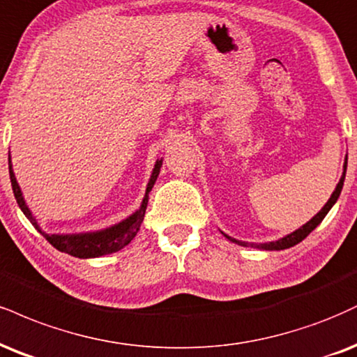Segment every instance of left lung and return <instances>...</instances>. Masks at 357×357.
I'll return each mask as SVG.
<instances>
[{
    "instance_id": "obj_1",
    "label": "left lung",
    "mask_w": 357,
    "mask_h": 357,
    "mask_svg": "<svg viewBox=\"0 0 357 357\" xmlns=\"http://www.w3.org/2000/svg\"><path fill=\"white\" fill-rule=\"evenodd\" d=\"M346 167H347V156H346L344 166H342V176H341V179H339L337 186L334 188L333 195H331V197L328 199V203H326V204L323 206V209H321V211L317 213L314 218H311V220H309V221L306 222V225H303L301 227H299V229L293 231V233H291V234L282 236V238H281V239H278V241L259 243V244H257V243H241V241H238V239H234V238H231V236L225 234V233H222V231H221V233L225 234L226 238L229 239V241H233V243H236V244H241V246L255 248V249H263V251H281V249H287V248H293V246H296V244L301 243L303 239L306 238V236H307L309 233H312V231H314L316 227L321 225V221L324 220L326 214H328V213L331 211V208H333V206L336 204L337 197H339V195H341V191H342V184H344Z\"/></svg>"
}]
</instances>
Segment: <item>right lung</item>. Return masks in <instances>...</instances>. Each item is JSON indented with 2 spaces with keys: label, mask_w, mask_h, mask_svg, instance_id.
Wrapping results in <instances>:
<instances>
[{
  "label": "right lung",
  "mask_w": 357,
  "mask_h": 357,
  "mask_svg": "<svg viewBox=\"0 0 357 357\" xmlns=\"http://www.w3.org/2000/svg\"><path fill=\"white\" fill-rule=\"evenodd\" d=\"M161 166H162V158L161 160H156V162H154L153 173L149 176L148 184H146V192H144L143 201H141V206L135 213L130 214L126 220L98 231H86V233H70V234L68 233L50 234L41 229L40 222H38L36 218L33 216L31 209H29L26 201H24L20 184L16 181L15 171H13L11 153L8 154V167H10V179H11L13 192H15L16 203H18L21 211H23L24 216L28 218L29 222H31V225L36 227V229L40 231L46 239H48L51 246H54L58 251L66 252V255L70 256L81 257V259H89V257H100L105 255H111V252L119 251V249H123L126 244L131 243V239L137 234V231H139L141 227V222L144 220L146 206H148V199H149V191L153 190L154 183H156L158 176H160Z\"/></svg>",
  "instance_id": "obj_1"
}]
</instances>
